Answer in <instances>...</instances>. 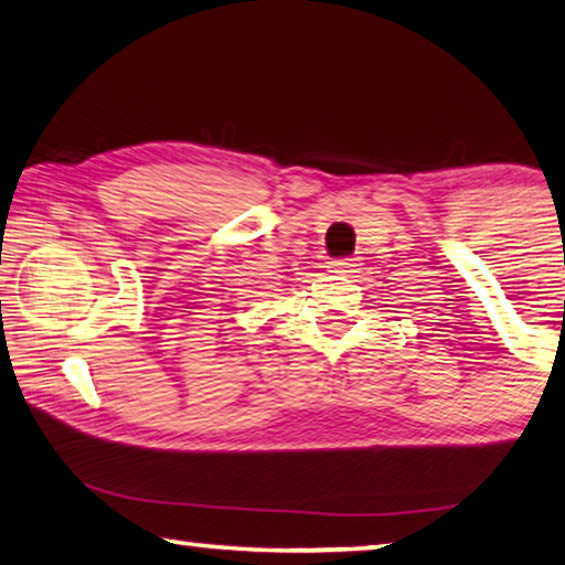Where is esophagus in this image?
<instances>
[{
	"label": "esophagus",
	"mask_w": 565,
	"mask_h": 565,
	"mask_svg": "<svg viewBox=\"0 0 565 565\" xmlns=\"http://www.w3.org/2000/svg\"><path fill=\"white\" fill-rule=\"evenodd\" d=\"M355 258H334L330 260V271L332 274H340V276H350L355 274Z\"/></svg>",
	"instance_id": "34e87169"
}]
</instances>
